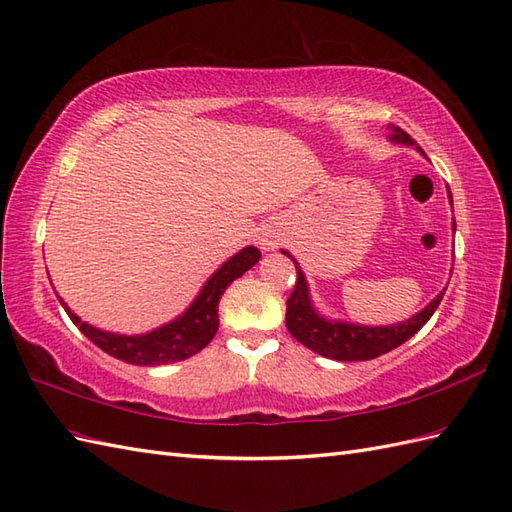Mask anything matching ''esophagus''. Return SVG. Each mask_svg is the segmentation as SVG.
Here are the masks:
<instances>
[{
	"mask_svg": "<svg viewBox=\"0 0 512 512\" xmlns=\"http://www.w3.org/2000/svg\"><path fill=\"white\" fill-rule=\"evenodd\" d=\"M278 241H280V239H278V232H273V230H263V234L258 236L260 249H273V247H276Z\"/></svg>",
	"mask_w": 512,
	"mask_h": 512,
	"instance_id": "obj_1",
	"label": "esophagus"
}]
</instances>
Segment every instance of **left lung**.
Returning <instances> with one entry per match:
<instances>
[{"instance_id": "1", "label": "left lung", "mask_w": 512, "mask_h": 512, "mask_svg": "<svg viewBox=\"0 0 512 512\" xmlns=\"http://www.w3.org/2000/svg\"><path fill=\"white\" fill-rule=\"evenodd\" d=\"M391 130V141L393 143H404V145H415V141L400 128V126H389ZM423 154V149L417 147ZM426 156V154H423ZM447 197H450L452 204V193L450 186H447ZM456 230V221L452 223ZM284 256H289L293 263L295 258L282 249ZM297 269V280H295V289L286 299V328H289L291 336L295 341L306 345L308 350L317 352L319 356H326L332 360H371L378 358L386 352L395 350L397 345H402L408 341L410 336L417 334L426 321L434 315L436 306L441 304V299L445 295V289L436 295L432 302L419 310L417 315L402 323H393V326H356V323H347V321H330L326 317H321L313 302H310L308 295V284L304 280V271Z\"/></svg>"}]
</instances>
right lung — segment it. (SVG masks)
Instances as JSON below:
<instances>
[{"mask_svg": "<svg viewBox=\"0 0 512 512\" xmlns=\"http://www.w3.org/2000/svg\"><path fill=\"white\" fill-rule=\"evenodd\" d=\"M258 260L260 252L256 247H243L239 254H234L230 260H226V263L208 278V282L202 286V291L195 297V302L184 310V315L147 334L126 336L97 330L86 321H82L76 313H71V308L62 302V299L60 304L67 310L69 319L76 323L86 339H91L99 350L123 360V363L143 367L178 363V360H186L193 354L202 352L204 347L213 341V336L219 328L217 306L223 291H226L236 278H241L247 269H252Z\"/></svg>", "mask_w": 512, "mask_h": 512, "instance_id": "add662e5", "label": "right lung"}]
</instances>
